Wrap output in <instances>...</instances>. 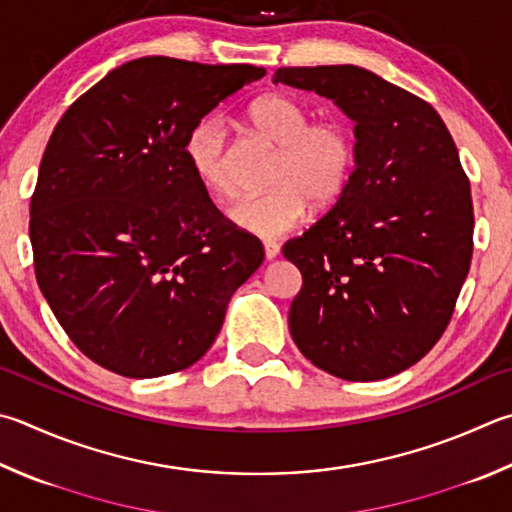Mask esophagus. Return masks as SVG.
<instances>
[{"label":"esophagus","mask_w":512,"mask_h":512,"mask_svg":"<svg viewBox=\"0 0 512 512\" xmlns=\"http://www.w3.org/2000/svg\"><path fill=\"white\" fill-rule=\"evenodd\" d=\"M264 253L266 259H275L280 255V244H277V241H264Z\"/></svg>","instance_id":"1"}]
</instances>
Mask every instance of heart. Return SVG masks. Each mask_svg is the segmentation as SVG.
I'll return each mask as SVG.
<instances>
[{
	"label": "heart",
	"instance_id": "obj_1",
	"mask_svg": "<svg viewBox=\"0 0 512 512\" xmlns=\"http://www.w3.org/2000/svg\"><path fill=\"white\" fill-rule=\"evenodd\" d=\"M250 123L277 145L264 192L246 194L232 203V224L259 237H280L306 217L311 201L318 208L336 203L353 176L358 145L340 120L313 123L304 100L271 94L248 109ZM185 159L208 192L230 197L237 183L230 167V138L226 120L206 116L185 138Z\"/></svg>",
	"mask_w": 512,
	"mask_h": 512
}]
</instances>
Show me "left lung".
Returning <instances> with one entry per match:
<instances>
[{
  "label": "left lung",
  "mask_w": 512,
  "mask_h": 512,
  "mask_svg": "<svg viewBox=\"0 0 512 512\" xmlns=\"http://www.w3.org/2000/svg\"><path fill=\"white\" fill-rule=\"evenodd\" d=\"M273 82L331 98L358 145L336 206L282 248L302 273L291 336L342 380L401 374L448 329L470 271L475 212L457 145L430 102L353 64L284 67Z\"/></svg>",
  "instance_id": "8db88e82"
}]
</instances>
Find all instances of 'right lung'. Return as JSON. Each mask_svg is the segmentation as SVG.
<instances>
[{"label": "right lung", "mask_w": 512, "mask_h": 512, "mask_svg": "<svg viewBox=\"0 0 512 512\" xmlns=\"http://www.w3.org/2000/svg\"><path fill=\"white\" fill-rule=\"evenodd\" d=\"M264 73L132 60L55 125L31 197L35 277L96 365L127 378L194 365L232 293L262 266V241L217 210L185 159V138Z\"/></svg>", "instance_id": "1"}]
</instances>
